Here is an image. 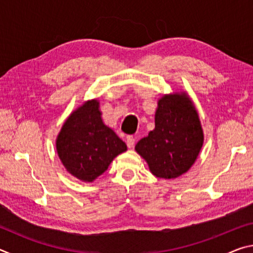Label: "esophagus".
<instances>
[{
	"instance_id": "34e87169",
	"label": "esophagus",
	"mask_w": 253,
	"mask_h": 253,
	"mask_svg": "<svg viewBox=\"0 0 253 253\" xmlns=\"http://www.w3.org/2000/svg\"><path fill=\"white\" fill-rule=\"evenodd\" d=\"M126 144L128 148H132L135 146V138L132 136H127L126 137Z\"/></svg>"
}]
</instances>
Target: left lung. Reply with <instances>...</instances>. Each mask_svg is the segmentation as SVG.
<instances>
[{
	"mask_svg": "<svg viewBox=\"0 0 253 253\" xmlns=\"http://www.w3.org/2000/svg\"><path fill=\"white\" fill-rule=\"evenodd\" d=\"M204 143L203 128L185 91L163 95L157 101L155 128L136 144L135 151L156 177L170 179L186 173Z\"/></svg>",
	"mask_w": 253,
	"mask_h": 253,
	"instance_id": "1",
	"label": "left lung"
}]
</instances>
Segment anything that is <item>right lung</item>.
Instances as JSON below:
<instances>
[{
  "label": "right lung",
  "mask_w": 253,
  "mask_h": 253,
  "mask_svg": "<svg viewBox=\"0 0 253 253\" xmlns=\"http://www.w3.org/2000/svg\"><path fill=\"white\" fill-rule=\"evenodd\" d=\"M99 100L84 101L66 119L55 140L60 161L68 173L85 183H91L107 170L126 144L105 125Z\"/></svg>",
  "instance_id": "1"
}]
</instances>
